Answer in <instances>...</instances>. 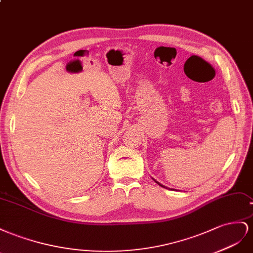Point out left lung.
<instances>
[{"instance_id":"1","label":"left lung","mask_w":253,"mask_h":253,"mask_svg":"<svg viewBox=\"0 0 253 253\" xmlns=\"http://www.w3.org/2000/svg\"><path fill=\"white\" fill-rule=\"evenodd\" d=\"M157 183H158V184H159V185H161V186H162V187H164V185H162V184H160V183H159V182H157Z\"/></svg>"}]
</instances>
